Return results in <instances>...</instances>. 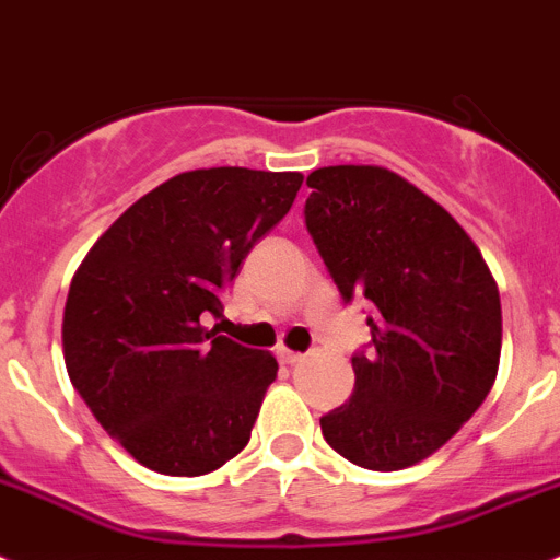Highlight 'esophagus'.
<instances>
[{
	"label": "esophagus",
	"mask_w": 560,
	"mask_h": 560,
	"mask_svg": "<svg viewBox=\"0 0 560 560\" xmlns=\"http://www.w3.org/2000/svg\"><path fill=\"white\" fill-rule=\"evenodd\" d=\"M279 360L284 362V365H299V362H304V354H295V351L281 349L279 351Z\"/></svg>",
	"instance_id": "1"
}]
</instances>
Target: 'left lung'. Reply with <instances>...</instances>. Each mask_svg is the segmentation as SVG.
<instances>
[{
  "label": "left lung",
  "instance_id": "8db88e82",
  "mask_svg": "<svg viewBox=\"0 0 560 560\" xmlns=\"http://www.w3.org/2000/svg\"><path fill=\"white\" fill-rule=\"evenodd\" d=\"M304 220L342 301L371 306L354 393L320 418L337 455L374 471L416 466L486 401L502 349L500 290L471 236L385 167L306 178Z\"/></svg>",
  "mask_w": 560,
  "mask_h": 560
}]
</instances>
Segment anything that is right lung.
Here are the masks:
<instances>
[{
	"instance_id": "1",
	"label": "right lung",
	"mask_w": 560,
	"mask_h": 560,
	"mask_svg": "<svg viewBox=\"0 0 560 560\" xmlns=\"http://www.w3.org/2000/svg\"><path fill=\"white\" fill-rule=\"evenodd\" d=\"M301 173L211 167L136 200L80 261L63 360L105 432L142 466L209 475L245 450L279 362L206 329L220 292L299 195Z\"/></svg>"
}]
</instances>
